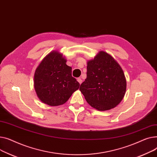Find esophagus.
<instances>
[{
	"instance_id": "esophagus-1",
	"label": "esophagus",
	"mask_w": 157,
	"mask_h": 157,
	"mask_svg": "<svg viewBox=\"0 0 157 157\" xmlns=\"http://www.w3.org/2000/svg\"><path fill=\"white\" fill-rule=\"evenodd\" d=\"M77 81L78 82V83L80 84H82V80L81 79V78H77Z\"/></svg>"
}]
</instances>
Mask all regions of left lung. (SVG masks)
Here are the masks:
<instances>
[{
    "label": "left lung",
    "mask_w": 157,
    "mask_h": 157,
    "mask_svg": "<svg viewBox=\"0 0 157 157\" xmlns=\"http://www.w3.org/2000/svg\"><path fill=\"white\" fill-rule=\"evenodd\" d=\"M80 90L87 102L99 111L115 108L122 100L126 90V80L121 67L106 52L100 51L89 61L87 78Z\"/></svg>",
    "instance_id": "1"
}]
</instances>
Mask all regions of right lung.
Segmentation results:
<instances>
[{
    "label": "right lung",
    "mask_w": 157,
    "mask_h": 157,
    "mask_svg": "<svg viewBox=\"0 0 157 157\" xmlns=\"http://www.w3.org/2000/svg\"><path fill=\"white\" fill-rule=\"evenodd\" d=\"M56 51L50 52L36 69L34 87L44 103L58 106L65 103L80 84L72 77L71 68Z\"/></svg>",
    "instance_id": "1"
}]
</instances>
